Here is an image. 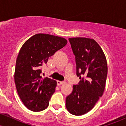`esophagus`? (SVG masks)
<instances>
[{
    "mask_svg": "<svg viewBox=\"0 0 126 126\" xmlns=\"http://www.w3.org/2000/svg\"><path fill=\"white\" fill-rule=\"evenodd\" d=\"M57 85H62L63 84H64V83H65L64 82H60V81H57Z\"/></svg>",
    "mask_w": 126,
    "mask_h": 126,
    "instance_id": "esophagus-1",
    "label": "esophagus"
}]
</instances>
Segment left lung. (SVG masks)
Segmentation results:
<instances>
[{
    "instance_id": "obj_1",
    "label": "left lung",
    "mask_w": 126,
    "mask_h": 126,
    "mask_svg": "<svg viewBox=\"0 0 126 126\" xmlns=\"http://www.w3.org/2000/svg\"><path fill=\"white\" fill-rule=\"evenodd\" d=\"M69 40L80 81L73 86V91L66 98V107L70 114L82 115L91 111L103 94L107 63L102 48L94 39L76 37Z\"/></svg>"
}]
</instances>
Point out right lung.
I'll return each instance as SVG.
<instances>
[{"label": "right lung", "instance_id": "add662e5", "mask_svg": "<svg viewBox=\"0 0 126 126\" xmlns=\"http://www.w3.org/2000/svg\"><path fill=\"white\" fill-rule=\"evenodd\" d=\"M67 43L63 37L38 34L22 46L16 62L14 80L19 98L30 110L38 112L48 107L57 82L49 78H43L42 66Z\"/></svg>", "mask_w": 126, "mask_h": 126}]
</instances>
